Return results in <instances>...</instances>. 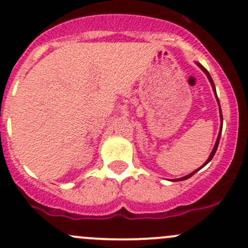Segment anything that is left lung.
Masks as SVG:
<instances>
[{"mask_svg":"<svg viewBox=\"0 0 248 248\" xmlns=\"http://www.w3.org/2000/svg\"><path fill=\"white\" fill-rule=\"evenodd\" d=\"M196 64L199 65V68H201L202 70H203L204 72V74L207 75V78H208V80H209V82H211V85H212V89H213V91H214V95H216V98H217V102H218V105H219V113H220V122H221V125H220V131H219V135H218V138H217V141H216V145H214V147H213V150H212V152H211V155H209V157H208V159H207L206 162H204V164L202 167H204L206 166L207 163H209V162L212 161V158H213V155H214V153H216V151H217V148H218V145H219V140H220V134H221V128H223V114H221V109H220V103H219V100H218V96H217V91H216V86H214V82H213V80H212V77H211V74H209L208 73V70L206 69V68L203 67V65L202 64H200L199 62H196ZM201 167V168H202ZM201 168H199V169H196V170L195 171H192V173H190L188 174V175H185V176H183V178H180V179H176L175 181H181V180H186V179H188V178H191V176L193 175V174L196 173V171H199L200 169Z\"/></svg>","mask_w":248,"mask_h":248,"instance_id":"8db88e82","label":"left lung"}]
</instances>
